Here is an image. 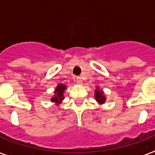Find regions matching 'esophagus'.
<instances>
[{
	"label": "esophagus",
	"instance_id": "esophagus-1",
	"mask_svg": "<svg viewBox=\"0 0 155 155\" xmlns=\"http://www.w3.org/2000/svg\"><path fill=\"white\" fill-rule=\"evenodd\" d=\"M76 82L78 83V84H82V78L81 77H77L76 78Z\"/></svg>",
	"mask_w": 155,
	"mask_h": 155
}]
</instances>
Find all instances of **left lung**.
<instances>
[{"label": "left lung", "instance_id": "left-lung-1", "mask_svg": "<svg viewBox=\"0 0 155 155\" xmlns=\"http://www.w3.org/2000/svg\"><path fill=\"white\" fill-rule=\"evenodd\" d=\"M95 97H96V99L98 102L100 103H104V101H105V98L103 96V92L101 91H99V90H97L96 91V95H95Z\"/></svg>", "mask_w": 155, "mask_h": 155}]
</instances>
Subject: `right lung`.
<instances>
[{
  "label": "right lung",
  "mask_w": 155,
  "mask_h": 155,
  "mask_svg": "<svg viewBox=\"0 0 155 155\" xmlns=\"http://www.w3.org/2000/svg\"><path fill=\"white\" fill-rule=\"evenodd\" d=\"M64 89H66V86L63 84L58 85V87H56V90L54 93H55V97H53L51 99V101H54L56 103H60L61 101L63 99V92Z\"/></svg>",
  "instance_id": "obj_1"
}]
</instances>
